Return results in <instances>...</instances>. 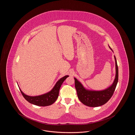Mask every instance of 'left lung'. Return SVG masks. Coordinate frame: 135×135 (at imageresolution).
<instances>
[{"label": "left lung", "instance_id": "left-lung-1", "mask_svg": "<svg viewBox=\"0 0 135 135\" xmlns=\"http://www.w3.org/2000/svg\"><path fill=\"white\" fill-rule=\"evenodd\" d=\"M110 49L113 52L109 46ZM115 62V76L112 84L104 90H96L86 89L75 77V87L77 91V96L80 102L84 105L92 107L103 105L107 103L112 96L118 79V69L115 56H114Z\"/></svg>", "mask_w": 135, "mask_h": 135}]
</instances>
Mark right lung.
Wrapping results in <instances>:
<instances>
[{
	"mask_svg": "<svg viewBox=\"0 0 135 135\" xmlns=\"http://www.w3.org/2000/svg\"><path fill=\"white\" fill-rule=\"evenodd\" d=\"M68 76L69 75H65L64 77L61 78L59 80H58L53 88L49 92L36 96H30L27 95L21 90L18 84V85L23 96L24 97V98L28 102L39 106H47L52 104L56 101L59 96V90L61 86L65 80Z\"/></svg>",
	"mask_w": 135,
	"mask_h": 135,
	"instance_id": "right-lung-1",
	"label": "right lung"
}]
</instances>
